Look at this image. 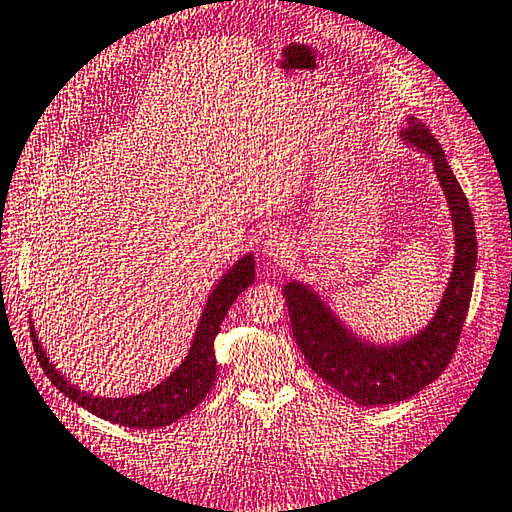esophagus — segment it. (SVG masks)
Here are the masks:
<instances>
[{"label": "esophagus", "mask_w": 512, "mask_h": 512, "mask_svg": "<svg viewBox=\"0 0 512 512\" xmlns=\"http://www.w3.org/2000/svg\"><path fill=\"white\" fill-rule=\"evenodd\" d=\"M262 253L270 262H286V259L293 255V242L284 233V230H273V233L266 235L262 244Z\"/></svg>", "instance_id": "esophagus-1"}]
</instances>
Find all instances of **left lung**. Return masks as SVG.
I'll use <instances>...</instances> for the list:
<instances>
[{
    "mask_svg": "<svg viewBox=\"0 0 512 512\" xmlns=\"http://www.w3.org/2000/svg\"><path fill=\"white\" fill-rule=\"evenodd\" d=\"M399 137L433 162L453 222V268L428 324L395 342H368L355 335L310 284L290 279L282 288L295 344L308 366L337 393L359 406L404 402L444 373L462 335L475 282L477 237L473 213L442 146L415 117L406 119V128L399 130Z\"/></svg>",
    "mask_w": 512,
    "mask_h": 512,
    "instance_id": "1",
    "label": "left lung"
}]
</instances>
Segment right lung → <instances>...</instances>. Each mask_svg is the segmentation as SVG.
I'll return each instance as SVG.
<instances>
[{
    "instance_id": "obj_1",
    "label": "right lung",
    "mask_w": 512,
    "mask_h": 512,
    "mask_svg": "<svg viewBox=\"0 0 512 512\" xmlns=\"http://www.w3.org/2000/svg\"><path fill=\"white\" fill-rule=\"evenodd\" d=\"M253 282L255 257L253 253H246L217 279V284L210 290L202 317H199L195 328L193 342H190L182 364L157 386L144 390V393L122 397H95L86 393V390H79L62 375V370H57L55 364H50L46 350L42 348V342H39V335L35 333V326L30 322V337H33L39 366L44 368L50 384L59 388V393H64L77 406L106 419V422L128 428L170 426L177 419L188 415L210 393V388H213L217 373L213 344L219 333V326H222L228 308L233 306L237 295L244 293Z\"/></svg>"
}]
</instances>
